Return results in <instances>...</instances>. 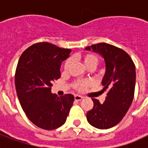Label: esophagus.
<instances>
[{
    "mask_svg": "<svg viewBox=\"0 0 148 148\" xmlns=\"http://www.w3.org/2000/svg\"><path fill=\"white\" fill-rule=\"evenodd\" d=\"M74 99H75V101H81V100L83 99V97L80 96V95H75Z\"/></svg>",
    "mask_w": 148,
    "mask_h": 148,
    "instance_id": "esophagus-1",
    "label": "esophagus"
}]
</instances>
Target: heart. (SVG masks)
<instances>
[{"label":"heart","mask_w":148,"mask_h":148,"mask_svg":"<svg viewBox=\"0 0 148 148\" xmlns=\"http://www.w3.org/2000/svg\"><path fill=\"white\" fill-rule=\"evenodd\" d=\"M82 60H83V62L85 66H86L87 68L89 67H96L97 65L98 64V58L95 55H93V54H86V55H83L82 57ZM71 62H72V60L71 58L67 59L64 64V69L66 71H67L68 69L70 68L71 65ZM91 82L90 81H78L77 82L74 86L75 88L78 90H84L88 86H90Z\"/></svg>","instance_id":"1"}]
</instances>
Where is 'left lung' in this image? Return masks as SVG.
<instances>
[{"label":"left lung","mask_w":148,"mask_h":148,"mask_svg":"<svg viewBox=\"0 0 148 148\" xmlns=\"http://www.w3.org/2000/svg\"><path fill=\"white\" fill-rule=\"evenodd\" d=\"M102 56L106 72L101 91H107L105 102L93 98V107L86 113L88 122L99 129L114 127L123 119L132 102L136 86V67L129 55L122 49L106 42L86 47Z\"/></svg>","instance_id":"obj_1"}]
</instances>
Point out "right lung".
I'll return each mask as SVG.
<instances>
[{
  "mask_svg": "<svg viewBox=\"0 0 148 148\" xmlns=\"http://www.w3.org/2000/svg\"><path fill=\"white\" fill-rule=\"evenodd\" d=\"M71 52L49 42H38L26 49L19 59L15 75L19 101L27 118L40 128L61 127L73 105L71 93L58 97L51 93L53 82L61 76L62 62Z\"/></svg>",
  "mask_w": 148,
  "mask_h": 148,
  "instance_id": "obj_1",
  "label": "right lung"
}]
</instances>
